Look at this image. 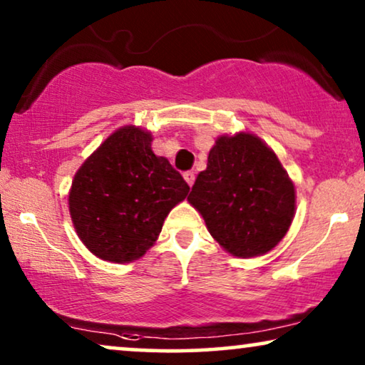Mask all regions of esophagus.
Returning a JSON list of instances; mask_svg holds the SVG:
<instances>
[{"mask_svg": "<svg viewBox=\"0 0 365 365\" xmlns=\"http://www.w3.org/2000/svg\"><path fill=\"white\" fill-rule=\"evenodd\" d=\"M184 179H186V182L189 184V186H192L194 179H196V173H194V171H186V173H184Z\"/></svg>", "mask_w": 365, "mask_h": 365, "instance_id": "obj_1", "label": "esophagus"}]
</instances>
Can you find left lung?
I'll return each mask as SVG.
<instances>
[{
    "label": "left lung",
    "instance_id": "obj_1",
    "mask_svg": "<svg viewBox=\"0 0 365 365\" xmlns=\"http://www.w3.org/2000/svg\"><path fill=\"white\" fill-rule=\"evenodd\" d=\"M187 201L229 254L256 257L286 236L296 191L272 149L254 134L237 133L217 138Z\"/></svg>",
    "mask_w": 365,
    "mask_h": 365
}]
</instances>
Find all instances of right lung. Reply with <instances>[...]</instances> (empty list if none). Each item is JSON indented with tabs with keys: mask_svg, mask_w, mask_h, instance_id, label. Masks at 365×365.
Masks as SVG:
<instances>
[{
	"mask_svg": "<svg viewBox=\"0 0 365 365\" xmlns=\"http://www.w3.org/2000/svg\"><path fill=\"white\" fill-rule=\"evenodd\" d=\"M136 126L114 131L78 169L69 214L84 246L109 262H133L156 242L169 211L186 199L187 182L151 149Z\"/></svg>",
	"mask_w": 365,
	"mask_h": 365,
	"instance_id": "add662e5",
	"label": "right lung"
}]
</instances>
